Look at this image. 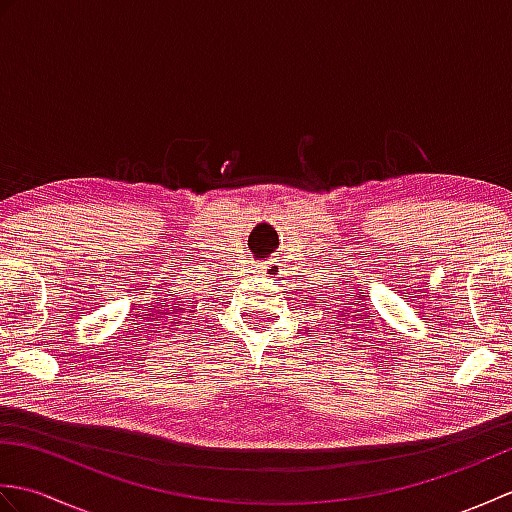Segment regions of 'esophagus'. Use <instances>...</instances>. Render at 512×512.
Listing matches in <instances>:
<instances>
[{
  "instance_id": "34e87169",
  "label": "esophagus",
  "mask_w": 512,
  "mask_h": 512,
  "mask_svg": "<svg viewBox=\"0 0 512 512\" xmlns=\"http://www.w3.org/2000/svg\"><path fill=\"white\" fill-rule=\"evenodd\" d=\"M281 264H279V259H270V262H266L264 266H262V270H264V275H270V277H279V268Z\"/></svg>"
}]
</instances>
